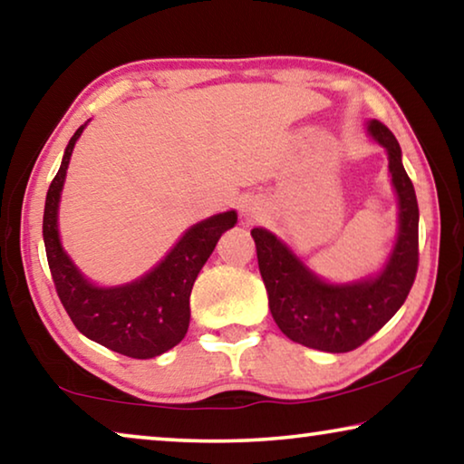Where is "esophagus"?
I'll use <instances>...</instances> for the list:
<instances>
[{"label": "esophagus", "instance_id": "34e87169", "mask_svg": "<svg viewBox=\"0 0 464 464\" xmlns=\"http://www.w3.org/2000/svg\"><path fill=\"white\" fill-rule=\"evenodd\" d=\"M264 207L266 204L260 198H251V196L241 200V213L246 218H257L264 213Z\"/></svg>", "mask_w": 464, "mask_h": 464}]
</instances>
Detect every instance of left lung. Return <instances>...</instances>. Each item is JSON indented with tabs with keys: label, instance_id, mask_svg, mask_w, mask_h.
I'll use <instances>...</instances> for the list:
<instances>
[{
	"label": "left lung",
	"instance_id": "8db88e82",
	"mask_svg": "<svg viewBox=\"0 0 464 464\" xmlns=\"http://www.w3.org/2000/svg\"><path fill=\"white\" fill-rule=\"evenodd\" d=\"M368 130L387 149L399 198V237L379 276L356 285H327L270 231H251L272 317L280 332L296 343L332 354L352 352L371 340L405 303L418 274L420 208L401 163V147L381 121L368 122Z\"/></svg>",
	"mask_w": 464,
	"mask_h": 464
}]
</instances>
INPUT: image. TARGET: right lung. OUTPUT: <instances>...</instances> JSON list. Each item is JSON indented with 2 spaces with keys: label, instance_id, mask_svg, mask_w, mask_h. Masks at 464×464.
<instances>
[{
  "label": "right lung",
  "instance_id": "add662e5",
  "mask_svg": "<svg viewBox=\"0 0 464 464\" xmlns=\"http://www.w3.org/2000/svg\"><path fill=\"white\" fill-rule=\"evenodd\" d=\"M75 130L61 168L46 192L43 237L54 290L73 325L90 340L129 358H153L184 340L190 324V293L204 262L221 235L237 223L235 210L207 218L188 229L160 266L137 282L98 288L85 280L65 256L59 241L57 210L75 140Z\"/></svg>",
  "mask_w": 464,
  "mask_h": 464
}]
</instances>
